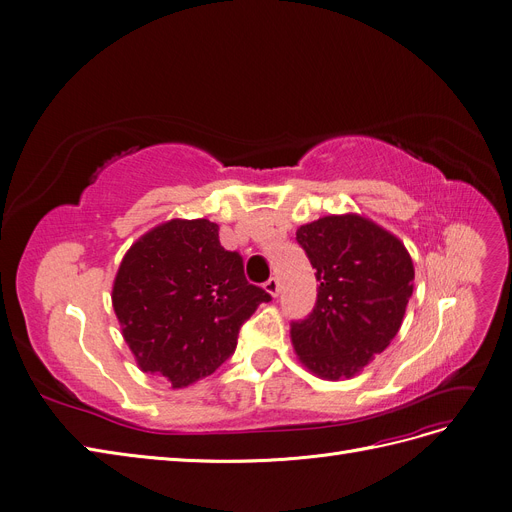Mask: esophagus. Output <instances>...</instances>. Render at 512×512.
I'll use <instances>...</instances> for the list:
<instances>
[{"label":"esophagus","instance_id":"34e87169","mask_svg":"<svg viewBox=\"0 0 512 512\" xmlns=\"http://www.w3.org/2000/svg\"><path fill=\"white\" fill-rule=\"evenodd\" d=\"M263 288H265V292H270L272 297H278V294H280V280L278 278H270V280L263 284Z\"/></svg>","mask_w":512,"mask_h":512}]
</instances>
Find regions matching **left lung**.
<instances>
[{
    "mask_svg": "<svg viewBox=\"0 0 512 512\" xmlns=\"http://www.w3.org/2000/svg\"><path fill=\"white\" fill-rule=\"evenodd\" d=\"M315 267L313 311L290 324L301 363L324 380L357 375L398 334L415 267L402 242L357 213L326 215L297 230Z\"/></svg>",
    "mask_w": 512,
    "mask_h": 512,
    "instance_id": "left-lung-1",
    "label": "left lung"
}]
</instances>
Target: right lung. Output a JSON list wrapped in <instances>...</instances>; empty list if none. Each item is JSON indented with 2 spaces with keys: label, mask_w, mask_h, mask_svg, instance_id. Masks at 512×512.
<instances>
[{
  "label": "right lung",
  "mask_w": 512,
  "mask_h": 512,
  "mask_svg": "<svg viewBox=\"0 0 512 512\" xmlns=\"http://www.w3.org/2000/svg\"><path fill=\"white\" fill-rule=\"evenodd\" d=\"M209 220H170L124 255L112 288L122 336L141 371L186 388L236 348L240 326L272 301L249 284L236 251Z\"/></svg>",
  "instance_id": "right-lung-1"
}]
</instances>
